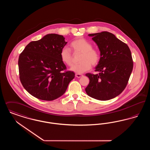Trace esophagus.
Masks as SVG:
<instances>
[{
	"label": "esophagus",
	"instance_id": "esophagus-1",
	"mask_svg": "<svg viewBox=\"0 0 150 150\" xmlns=\"http://www.w3.org/2000/svg\"><path fill=\"white\" fill-rule=\"evenodd\" d=\"M83 75H82V74H78V73H76V74H75V76L76 77H77V78H81V77H82Z\"/></svg>",
	"mask_w": 150,
	"mask_h": 150
}]
</instances>
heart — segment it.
Instances as JSON below:
<instances>
[{"mask_svg": "<svg viewBox=\"0 0 150 150\" xmlns=\"http://www.w3.org/2000/svg\"><path fill=\"white\" fill-rule=\"evenodd\" d=\"M72 50L76 53H81L79 58L78 64L74 65L71 70L78 74H81L89 70L92 65L95 66L100 62V52L99 50L93 48V44L91 42L83 38H79L74 40L71 43ZM62 61L68 66L73 64L71 50L67 47H63L60 52Z\"/></svg>", "mask_w": 150, "mask_h": 150, "instance_id": "1", "label": "heart"}]
</instances>
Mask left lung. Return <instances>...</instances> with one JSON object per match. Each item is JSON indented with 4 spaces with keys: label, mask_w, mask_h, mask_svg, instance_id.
I'll use <instances>...</instances> for the list:
<instances>
[{
    "label": "left lung",
    "mask_w": 150,
    "mask_h": 150,
    "mask_svg": "<svg viewBox=\"0 0 150 150\" xmlns=\"http://www.w3.org/2000/svg\"><path fill=\"white\" fill-rule=\"evenodd\" d=\"M92 36L100 52V62L96 67L98 74H86L89 83L87 94L96 100L112 99L124 90L133 67L131 52L128 45L111 33L102 31L88 34Z\"/></svg>",
    "instance_id": "obj_1"
}]
</instances>
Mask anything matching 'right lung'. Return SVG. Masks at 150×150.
<instances>
[{
    "instance_id": "right-lung-1",
    "label": "right lung",
    "mask_w": 150,
    "mask_h": 150,
    "mask_svg": "<svg viewBox=\"0 0 150 150\" xmlns=\"http://www.w3.org/2000/svg\"><path fill=\"white\" fill-rule=\"evenodd\" d=\"M67 42L62 35L50 34L29 43L18 58L20 79L31 95L53 100L62 96L75 73L66 71L60 52Z\"/></svg>"
}]
</instances>
